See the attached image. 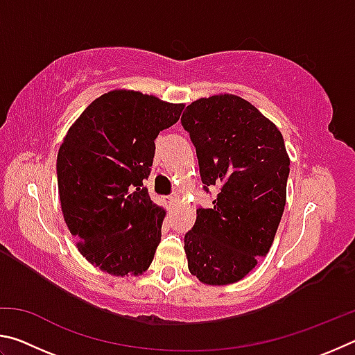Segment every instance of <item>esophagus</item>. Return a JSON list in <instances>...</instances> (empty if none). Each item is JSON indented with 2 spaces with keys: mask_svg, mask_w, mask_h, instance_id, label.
<instances>
[{
  "mask_svg": "<svg viewBox=\"0 0 355 355\" xmlns=\"http://www.w3.org/2000/svg\"><path fill=\"white\" fill-rule=\"evenodd\" d=\"M167 205H169V208L175 205V197H167Z\"/></svg>",
  "mask_w": 355,
  "mask_h": 355,
  "instance_id": "34e87169",
  "label": "esophagus"
}]
</instances>
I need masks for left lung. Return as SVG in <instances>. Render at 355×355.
Here are the masks:
<instances>
[{"mask_svg": "<svg viewBox=\"0 0 355 355\" xmlns=\"http://www.w3.org/2000/svg\"><path fill=\"white\" fill-rule=\"evenodd\" d=\"M211 208L197 209L184 235L192 275L207 285L245 277L272 245L286 202L290 158L279 128L232 94L192 101L182 116Z\"/></svg>", "mask_w": 355, "mask_h": 355, "instance_id": "8db88e82", "label": "left lung"}]
</instances>
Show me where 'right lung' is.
<instances>
[{
  "instance_id": "add662e5",
  "label": "right lung",
  "mask_w": 355,
  "mask_h": 355,
  "mask_svg": "<svg viewBox=\"0 0 355 355\" xmlns=\"http://www.w3.org/2000/svg\"><path fill=\"white\" fill-rule=\"evenodd\" d=\"M184 105L135 91L94 100L71 125L58 153L62 214L78 250L112 275L147 271L166 211L150 200L155 139L178 122Z\"/></svg>"
}]
</instances>
